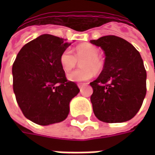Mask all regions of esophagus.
Listing matches in <instances>:
<instances>
[{"mask_svg":"<svg viewBox=\"0 0 155 155\" xmlns=\"http://www.w3.org/2000/svg\"><path fill=\"white\" fill-rule=\"evenodd\" d=\"M83 86H84V84H78V87H80V92H82V90H83Z\"/></svg>","mask_w":155,"mask_h":155,"instance_id":"1","label":"esophagus"}]
</instances>
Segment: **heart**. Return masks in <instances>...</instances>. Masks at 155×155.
Returning <instances> with one entry per match:
<instances>
[{
  "label": "heart",
  "mask_w": 155,
  "mask_h": 155,
  "mask_svg": "<svg viewBox=\"0 0 155 155\" xmlns=\"http://www.w3.org/2000/svg\"><path fill=\"white\" fill-rule=\"evenodd\" d=\"M99 51L94 45L83 43L76 47L75 55L70 50H65L60 56V63L65 71H70L75 68L78 61H81L83 68L68 73V79L73 82H83L92 79L96 71L103 69L104 63L99 55Z\"/></svg>",
  "instance_id": "heart-1"
}]
</instances>
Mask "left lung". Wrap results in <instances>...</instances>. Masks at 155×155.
<instances>
[{
    "label": "left lung",
    "mask_w": 155,
    "mask_h": 155,
    "mask_svg": "<svg viewBox=\"0 0 155 155\" xmlns=\"http://www.w3.org/2000/svg\"><path fill=\"white\" fill-rule=\"evenodd\" d=\"M90 42L101 47L105 54L101 73L90 83L95 116L106 123L132 119L147 93V71L141 54L131 43L114 35Z\"/></svg>",
    "instance_id": "obj_1"
}]
</instances>
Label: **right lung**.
I'll return each instance as SVG.
<instances>
[{
    "mask_svg": "<svg viewBox=\"0 0 155 155\" xmlns=\"http://www.w3.org/2000/svg\"><path fill=\"white\" fill-rule=\"evenodd\" d=\"M71 43L51 35H40L18 52L13 64L16 100L25 117L40 125L61 122L69 114V104L79 93L68 81L60 56Z\"/></svg>",
    "mask_w": 155,
    "mask_h": 155,
    "instance_id": "add662e5",
    "label": "right lung"
}]
</instances>
